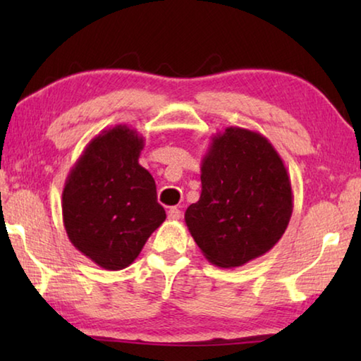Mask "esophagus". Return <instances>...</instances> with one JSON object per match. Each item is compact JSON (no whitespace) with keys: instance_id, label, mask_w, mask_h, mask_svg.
<instances>
[{"instance_id":"esophagus-1","label":"esophagus","mask_w":361,"mask_h":361,"mask_svg":"<svg viewBox=\"0 0 361 361\" xmlns=\"http://www.w3.org/2000/svg\"><path fill=\"white\" fill-rule=\"evenodd\" d=\"M167 216H169V219H180L181 210L176 209V207H170V209L167 210Z\"/></svg>"}]
</instances>
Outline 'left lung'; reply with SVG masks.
<instances>
[{"instance_id": "1", "label": "left lung", "mask_w": 361, "mask_h": 361, "mask_svg": "<svg viewBox=\"0 0 361 361\" xmlns=\"http://www.w3.org/2000/svg\"><path fill=\"white\" fill-rule=\"evenodd\" d=\"M202 192L185 221L212 264L232 269L267 253L282 239L293 191L279 152L259 132L226 127L200 164Z\"/></svg>"}]
</instances>
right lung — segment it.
Wrapping results in <instances>:
<instances>
[{
	"label": "right lung",
	"instance_id": "1",
	"mask_svg": "<svg viewBox=\"0 0 361 361\" xmlns=\"http://www.w3.org/2000/svg\"><path fill=\"white\" fill-rule=\"evenodd\" d=\"M145 138L118 124L90 140L66 176L63 226L70 242L106 271L138 258L146 240L166 221L156 183L138 164Z\"/></svg>",
	"mask_w": 361,
	"mask_h": 361
}]
</instances>
